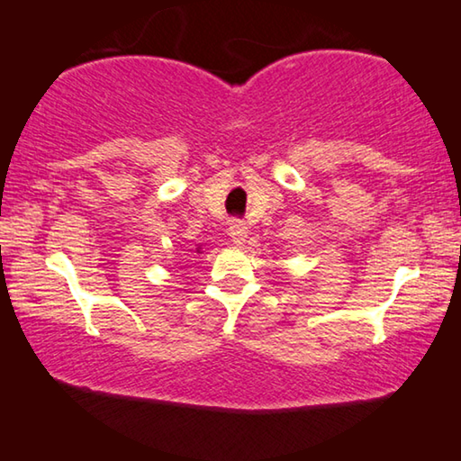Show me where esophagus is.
<instances>
[{
	"mask_svg": "<svg viewBox=\"0 0 461 461\" xmlns=\"http://www.w3.org/2000/svg\"><path fill=\"white\" fill-rule=\"evenodd\" d=\"M230 236L236 244H244L246 238H249V225H246L242 219H233L230 223Z\"/></svg>",
	"mask_w": 461,
	"mask_h": 461,
	"instance_id": "34e87169",
	"label": "esophagus"
}]
</instances>
